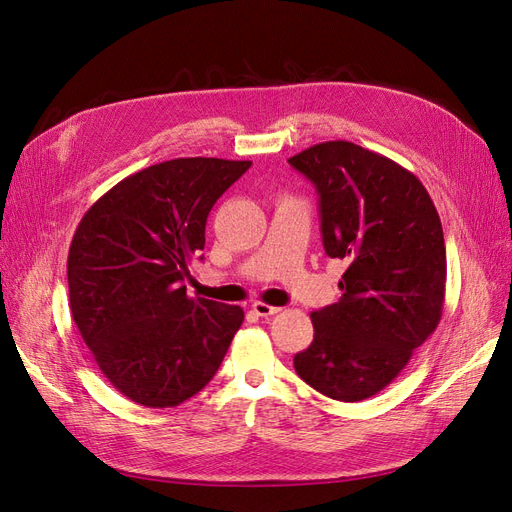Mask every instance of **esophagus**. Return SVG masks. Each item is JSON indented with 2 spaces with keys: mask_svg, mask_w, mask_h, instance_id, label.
<instances>
[{
  "mask_svg": "<svg viewBox=\"0 0 512 512\" xmlns=\"http://www.w3.org/2000/svg\"><path fill=\"white\" fill-rule=\"evenodd\" d=\"M252 309H254V313H256L258 317H271V315H277V313L281 311L279 306H271V304L260 302V300H256V302L252 304Z\"/></svg>",
  "mask_w": 512,
  "mask_h": 512,
  "instance_id": "34e87169",
  "label": "esophagus"
}]
</instances>
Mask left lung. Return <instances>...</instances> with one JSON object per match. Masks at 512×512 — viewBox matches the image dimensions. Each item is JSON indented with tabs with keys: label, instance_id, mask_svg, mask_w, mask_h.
Masks as SVG:
<instances>
[{
	"label": "left lung",
	"instance_id": "8db88e82",
	"mask_svg": "<svg viewBox=\"0 0 512 512\" xmlns=\"http://www.w3.org/2000/svg\"><path fill=\"white\" fill-rule=\"evenodd\" d=\"M288 161L319 193L325 254L349 264L342 298L311 313L315 336L294 370L325 397L363 401L437 330L447 275L441 220L410 170L353 142H319Z\"/></svg>",
	"mask_w": 512,
	"mask_h": 512
}]
</instances>
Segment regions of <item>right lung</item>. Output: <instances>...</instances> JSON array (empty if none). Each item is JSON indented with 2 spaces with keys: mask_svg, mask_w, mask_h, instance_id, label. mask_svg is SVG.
I'll use <instances>...</instances> for the list:
<instances>
[{
  "mask_svg": "<svg viewBox=\"0 0 512 512\" xmlns=\"http://www.w3.org/2000/svg\"><path fill=\"white\" fill-rule=\"evenodd\" d=\"M250 166L155 163L117 182L79 222L67 260L71 315L100 372L138 405L197 395L243 323L241 306L189 298L182 283L214 203Z\"/></svg>",
  "mask_w": 512,
  "mask_h": 512,
  "instance_id": "right-lung-1",
  "label": "right lung"
}]
</instances>
